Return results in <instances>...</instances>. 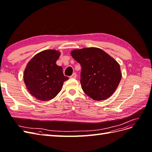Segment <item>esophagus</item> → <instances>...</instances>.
<instances>
[{"instance_id": "1", "label": "esophagus", "mask_w": 152, "mask_h": 152, "mask_svg": "<svg viewBox=\"0 0 152 152\" xmlns=\"http://www.w3.org/2000/svg\"><path fill=\"white\" fill-rule=\"evenodd\" d=\"M76 77H77V74L75 73H73L72 75V76H70V78H72V79H75Z\"/></svg>"}]
</instances>
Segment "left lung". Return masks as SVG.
Here are the masks:
<instances>
[{
  "label": "left lung",
  "instance_id": "obj_1",
  "mask_svg": "<svg viewBox=\"0 0 152 152\" xmlns=\"http://www.w3.org/2000/svg\"><path fill=\"white\" fill-rule=\"evenodd\" d=\"M71 55L81 65V87L87 96L102 101L114 93L122 78L120 65L115 59L97 48L74 49Z\"/></svg>",
  "mask_w": 152,
  "mask_h": 152
}]
</instances>
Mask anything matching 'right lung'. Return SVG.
Wrapping results in <instances>:
<instances>
[{
    "label": "right lung",
    "mask_w": 152,
    "mask_h": 152,
    "mask_svg": "<svg viewBox=\"0 0 152 152\" xmlns=\"http://www.w3.org/2000/svg\"><path fill=\"white\" fill-rule=\"evenodd\" d=\"M61 53L54 49L41 51L27 63L23 79L26 89L35 98L49 101L61 91L63 82L68 79L64 76L63 68L56 65Z\"/></svg>",
    "instance_id": "add662e5"
}]
</instances>
